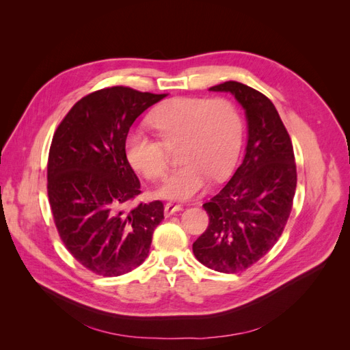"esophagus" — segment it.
<instances>
[{
  "mask_svg": "<svg viewBox=\"0 0 350 350\" xmlns=\"http://www.w3.org/2000/svg\"><path fill=\"white\" fill-rule=\"evenodd\" d=\"M183 210V206L181 204H174V203H166L165 204V216L169 217L171 215H174L175 211H179Z\"/></svg>",
  "mask_w": 350,
  "mask_h": 350,
  "instance_id": "1",
  "label": "esophagus"
}]
</instances>
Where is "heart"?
Instances as JSON below:
<instances>
[{"label": "heart", "instance_id": "1", "mask_svg": "<svg viewBox=\"0 0 350 350\" xmlns=\"http://www.w3.org/2000/svg\"><path fill=\"white\" fill-rule=\"evenodd\" d=\"M149 122L162 142L140 129L125 137V154L131 166L150 181L165 176L166 146H178L181 161L159 189L169 200H188L203 189L211 176L216 181L235 166L242 143V122L229 100L215 98H175L159 105Z\"/></svg>", "mask_w": 350, "mask_h": 350}]
</instances>
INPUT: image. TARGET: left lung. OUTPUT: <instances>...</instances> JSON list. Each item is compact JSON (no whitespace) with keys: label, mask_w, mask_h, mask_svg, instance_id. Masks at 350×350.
Returning a JSON list of instances; mask_svg holds the SVG:
<instances>
[{"label":"left lung","mask_w":350,"mask_h":350,"mask_svg":"<svg viewBox=\"0 0 350 350\" xmlns=\"http://www.w3.org/2000/svg\"><path fill=\"white\" fill-rule=\"evenodd\" d=\"M208 90L234 94L248 125L243 161L229 183L203 204L210 221L193 243L201 264L229 274L252 266L280 238L293 204L296 165L291 137L267 96L232 80Z\"/></svg>","instance_id":"8db88e82"}]
</instances>
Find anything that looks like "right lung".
<instances>
[{
  "label": "right lung",
  "instance_id": "right-lung-1",
  "mask_svg": "<svg viewBox=\"0 0 350 350\" xmlns=\"http://www.w3.org/2000/svg\"><path fill=\"white\" fill-rule=\"evenodd\" d=\"M167 94L115 86L80 99L61 121L48 159V197L58 234L81 266L115 278L149 256L162 201L140 203L125 154L130 126Z\"/></svg>",
  "mask_w": 350,
  "mask_h": 350
}]
</instances>
